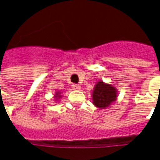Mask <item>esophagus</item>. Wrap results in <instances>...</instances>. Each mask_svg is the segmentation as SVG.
<instances>
[{"instance_id": "1", "label": "esophagus", "mask_w": 160, "mask_h": 160, "mask_svg": "<svg viewBox=\"0 0 160 160\" xmlns=\"http://www.w3.org/2000/svg\"><path fill=\"white\" fill-rule=\"evenodd\" d=\"M72 88L74 90H80V85H76V84H73L72 85Z\"/></svg>"}]
</instances>
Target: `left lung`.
<instances>
[{
    "mask_svg": "<svg viewBox=\"0 0 160 160\" xmlns=\"http://www.w3.org/2000/svg\"><path fill=\"white\" fill-rule=\"evenodd\" d=\"M92 97L94 105L98 108L105 109L116 100V90L111 85L100 81L95 85Z\"/></svg>",
    "mask_w": 160,
    "mask_h": 160,
    "instance_id": "obj_1",
    "label": "left lung"
}]
</instances>
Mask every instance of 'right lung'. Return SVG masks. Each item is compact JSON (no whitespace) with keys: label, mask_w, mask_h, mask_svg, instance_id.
Instances as JSON below:
<instances>
[{"label":"right lung","mask_w":160,"mask_h":160,"mask_svg":"<svg viewBox=\"0 0 160 160\" xmlns=\"http://www.w3.org/2000/svg\"><path fill=\"white\" fill-rule=\"evenodd\" d=\"M58 94H59V92H56V95H58ZM58 97H60V96H58Z\"/></svg>","instance_id":"add662e5"}]
</instances>
